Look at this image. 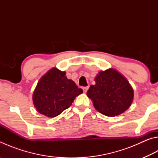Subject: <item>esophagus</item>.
<instances>
[{"instance_id":"esophagus-1","label":"esophagus","mask_w":158,"mask_h":158,"mask_svg":"<svg viewBox=\"0 0 158 158\" xmlns=\"http://www.w3.org/2000/svg\"><path fill=\"white\" fill-rule=\"evenodd\" d=\"M89 86H85V87L83 88V90H84V93H86L88 89H89Z\"/></svg>"}]
</instances>
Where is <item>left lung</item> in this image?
<instances>
[{
    "instance_id": "8db88e82",
    "label": "left lung",
    "mask_w": 158,
    "mask_h": 158,
    "mask_svg": "<svg viewBox=\"0 0 158 158\" xmlns=\"http://www.w3.org/2000/svg\"><path fill=\"white\" fill-rule=\"evenodd\" d=\"M96 84L87 92L95 108L106 116L121 114L130 107L134 91L129 82L116 70L102 71L95 77Z\"/></svg>"
}]
</instances>
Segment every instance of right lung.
Segmentation results:
<instances>
[{
    "label": "right lung",
    "mask_w": 158,
    "mask_h": 158,
    "mask_svg": "<svg viewBox=\"0 0 158 158\" xmlns=\"http://www.w3.org/2000/svg\"><path fill=\"white\" fill-rule=\"evenodd\" d=\"M83 90L65 77V72L53 68L40 79L33 100L37 111L48 117H56L68 109Z\"/></svg>",
    "instance_id": "obj_1"
}]
</instances>
